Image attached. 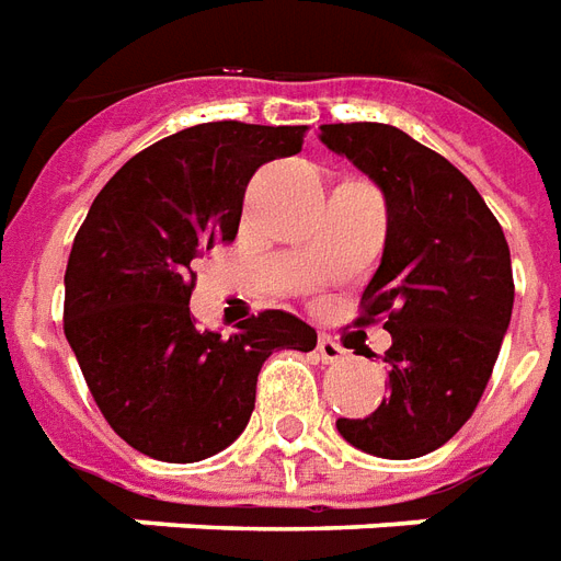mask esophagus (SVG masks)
<instances>
[{"label":"esophagus","instance_id":"obj_1","mask_svg":"<svg viewBox=\"0 0 561 561\" xmlns=\"http://www.w3.org/2000/svg\"><path fill=\"white\" fill-rule=\"evenodd\" d=\"M317 353L325 365H334V362H341L343 355V346L337 341H331L329 334H320V341H317Z\"/></svg>","mask_w":561,"mask_h":561}]
</instances>
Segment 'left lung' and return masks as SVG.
Listing matches in <instances>:
<instances>
[{
  "mask_svg": "<svg viewBox=\"0 0 561 561\" xmlns=\"http://www.w3.org/2000/svg\"><path fill=\"white\" fill-rule=\"evenodd\" d=\"M320 140L386 196V248L362 308L386 317L388 398L337 419L362 451L410 460L436 451L476 412L514 308L505 232L476 185L410 134L376 122L322 125Z\"/></svg>",
  "mask_w": 561,
  "mask_h": 561,
  "instance_id": "8db88e82",
  "label": "left lung"
}]
</instances>
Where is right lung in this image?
I'll list each match as a JSON object with an SVG mask.
<instances>
[{
    "instance_id": "obj_1",
    "label": "right lung",
    "mask_w": 561,
    "mask_h": 561,
    "mask_svg": "<svg viewBox=\"0 0 561 561\" xmlns=\"http://www.w3.org/2000/svg\"><path fill=\"white\" fill-rule=\"evenodd\" d=\"M301 125H194L134 154L95 196L65 268V337L130 448L167 463L224 451L251 421L265 358L317 346L286 310L224 337L187 308L194 260L236 239L251 175L301 151Z\"/></svg>"
}]
</instances>
